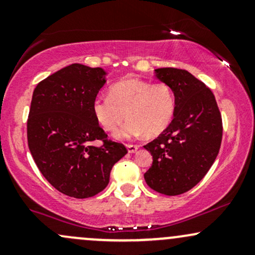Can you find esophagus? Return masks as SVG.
Returning a JSON list of instances; mask_svg holds the SVG:
<instances>
[{"mask_svg": "<svg viewBox=\"0 0 255 255\" xmlns=\"http://www.w3.org/2000/svg\"><path fill=\"white\" fill-rule=\"evenodd\" d=\"M137 148H139V146L137 145H133V144H128L127 145V150L129 153H134V152L137 151Z\"/></svg>", "mask_w": 255, "mask_h": 255, "instance_id": "34e87169", "label": "esophagus"}]
</instances>
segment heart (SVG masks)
Listing matches in <instances>:
<instances>
[{
  "instance_id": "heart-1",
  "label": "heart",
  "mask_w": 255,
  "mask_h": 255,
  "mask_svg": "<svg viewBox=\"0 0 255 255\" xmlns=\"http://www.w3.org/2000/svg\"><path fill=\"white\" fill-rule=\"evenodd\" d=\"M96 120L105 130H118V139H130L146 134L157 136L170 125L175 111V97L169 85L137 78L119 81L108 96H97L92 102Z\"/></svg>"
}]
</instances>
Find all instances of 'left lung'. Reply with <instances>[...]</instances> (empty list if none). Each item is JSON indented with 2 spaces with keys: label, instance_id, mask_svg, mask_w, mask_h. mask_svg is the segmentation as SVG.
I'll return each mask as SVG.
<instances>
[{
  "label": "left lung",
  "instance_id": "8db88e82",
  "mask_svg": "<svg viewBox=\"0 0 255 255\" xmlns=\"http://www.w3.org/2000/svg\"><path fill=\"white\" fill-rule=\"evenodd\" d=\"M154 74L172 90L175 111L169 127L144 146L153 158L144 177L153 191L178 195L200 182L215 162L223 134L222 116L212 91L189 72L158 68Z\"/></svg>",
  "mask_w": 255,
  "mask_h": 255
}]
</instances>
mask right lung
<instances>
[{"instance_id":"add662e5","label":"right lung","mask_w":255,"mask_h":255,"mask_svg":"<svg viewBox=\"0 0 255 255\" xmlns=\"http://www.w3.org/2000/svg\"><path fill=\"white\" fill-rule=\"evenodd\" d=\"M103 68L64 67L37 85L27 120V141L42 175L58 192L93 197L109 183L114 164L127 153L99 127L92 102L107 83ZM102 139L104 145L90 142Z\"/></svg>"}]
</instances>
